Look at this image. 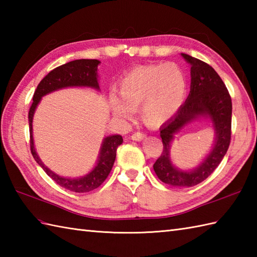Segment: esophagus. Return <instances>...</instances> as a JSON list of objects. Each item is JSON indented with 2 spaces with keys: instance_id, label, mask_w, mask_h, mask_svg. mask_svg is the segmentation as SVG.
<instances>
[{
  "instance_id": "34e87169",
  "label": "esophagus",
  "mask_w": 257,
  "mask_h": 257,
  "mask_svg": "<svg viewBox=\"0 0 257 257\" xmlns=\"http://www.w3.org/2000/svg\"><path fill=\"white\" fill-rule=\"evenodd\" d=\"M146 138V135L144 133H135L132 136V139L135 141H141Z\"/></svg>"
}]
</instances>
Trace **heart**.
<instances>
[{"mask_svg": "<svg viewBox=\"0 0 257 257\" xmlns=\"http://www.w3.org/2000/svg\"><path fill=\"white\" fill-rule=\"evenodd\" d=\"M187 89V76L179 65H145L132 69L119 80V96L109 95L108 103L113 116L121 120L132 118L134 109L140 107L144 121L157 127L179 111Z\"/></svg>", "mask_w": 257, "mask_h": 257, "instance_id": "heart-1", "label": "heart"}]
</instances>
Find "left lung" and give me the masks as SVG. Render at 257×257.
Returning a JSON list of instances; mask_svg holds the SVG:
<instances>
[{"instance_id": "obj_1", "label": "left lung", "mask_w": 257, "mask_h": 257, "mask_svg": "<svg viewBox=\"0 0 257 257\" xmlns=\"http://www.w3.org/2000/svg\"><path fill=\"white\" fill-rule=\"evenodd\" d=\"M191 65V86L187 100L174 116L160 128L163 150L154 165L162 182L173 187H194L210 176L220 165L231 141L232 100L225 84L210 65L188 54H181ZM210 118L215 129V144L200 165L184 172L173 166L170 158L171 143L180 130L196 118Z\"/></svg>"}]
</instances>
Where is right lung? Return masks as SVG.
Wrapping results in <instances>:
<instances>
[{
	"label": "right lung",
	"instance_id": "1",
	"mask_svg": "<svg viewBox=\"0 0 257 257\" xmlns=\"http://www.w3.org/2000/svg\"><path fill=\"white\" fill-rule=\"evenodd\" d=\"M99 64L100 62L97 59H76V61L64 64L62 66L53 69L38 84L34 96H33V103L29 112L32 156L34 157L35 161L41 166L43 170L47 173L48 177H51L58 185L73 191V192H89L102 184L111 171L113 162L116 160L117 148L123 141L122 137L120 135H111L103 138L96 166L86 176L73 179L65 178L53 172L38 157L34 147V139H33V117H34L35 109L40 103L42 97L51 94L53 91L67 88V87H89V88L99 90V81H98L97 74V67Z\"/></svg>",
	"mask_w": 257,
	"mask_h": 257
}]
</instances>
